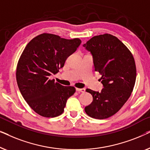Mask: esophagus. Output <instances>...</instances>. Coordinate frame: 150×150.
<instances>
[{
  "mask_svg": "<svg viewBox=\"0 0 150 150\" xmlns=\"http://www.w3.org/2000/svg\"><path fill=\"white\" fill-rule=\"evenodd\" d=\"M76 91L79 92H82V93H84L85 91V89L84 88H82V89H80V88H76Z\"/></svg>",
  "mask_w": 150,
  "mask_h": 150,
  "instance_id": "esophagus-1",
  "label": "esophagus"
}]
</instances>
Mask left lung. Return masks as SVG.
<instances>
[{"instance_id": "1", "label": "left lung", "mask_w": 150, "mask_h": 150, "mask_svg": "<svg viewBox=\"0 0 150 150\" xmlns=\"http://www.w3.org/2000/svg\"><path fill=\"white\" fill-rule=\"evenodd\" d=\"M93 56L95 71L102 77L101 92L87 89L93 102L85 110L91 117L104 120L117 112L132 93L137 77L134 59L129 49L115 36H94L83 45Z\"/></svg>"}]
</instances>
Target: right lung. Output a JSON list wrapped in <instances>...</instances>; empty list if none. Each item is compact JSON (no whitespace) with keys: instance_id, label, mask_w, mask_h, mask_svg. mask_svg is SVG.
<instances>
[{"instance_id":"1","label":"right lung","mask_w":150,"mask_h":150,"mask_svg":"<svg viewBox=\"0 0 150 150\" xmlns=\"http://www.w3.org/2000/svg\"><path fill=\"white\" fill-rule=\"evenodd\" d=\"M81 44L79 38L67 40L42 33L30 40L22 52L16 68V81L22 97L40 115H60L67 99L75 93V87L61 85L50 79V76L58 73Z\"/></svg>"}]
</instances>
